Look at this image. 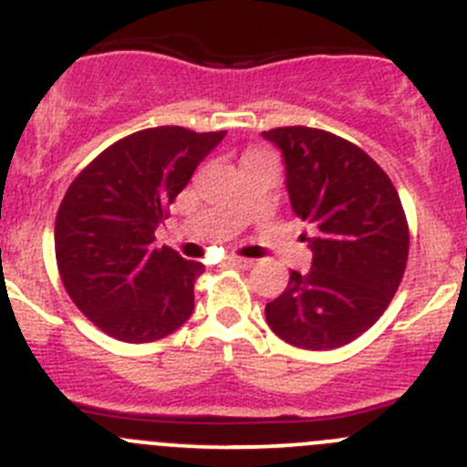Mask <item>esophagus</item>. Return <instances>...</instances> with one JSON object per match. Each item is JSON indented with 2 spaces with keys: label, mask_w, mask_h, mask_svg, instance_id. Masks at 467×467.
<instances>
[{
  "label": "esophagus",
  "mask_w": 467,
  "mask_h": 467,
  "mask_svg": "<svg viewBox=\"0 0 467 467\" xmlns=\"http://www.w3.org/2000/svg\"><path fill=\"white\" fill-rule=\"evenodd\" d=\"M228 265L237 266V269H251L253 260H246V257H228Z\"/></svg>",
  "instance_id": "esophagus-1"
}]
</instances>
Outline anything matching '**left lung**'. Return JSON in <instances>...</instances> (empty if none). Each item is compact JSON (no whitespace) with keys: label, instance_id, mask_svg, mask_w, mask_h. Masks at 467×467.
Returning <instances> with one entry per match:
<instances>
[{"label":"left lung","instance_id":"8db88e82","mask_svg":"<svg viewBox=\"0 0 467 467\" xmlns=\"http://www.w3.org/2000/svg\"><path fill=\"white\" fill-rule=\"evenodd\" d=\"M283 155L285 189L310 233L307 274L292 271L266 303V324L298 348L354 342L395 296L409 260V225L397 189L354 143L312 128L262 132Z\"/></svg>","mask_w":467,"mask_h":467}]
</instances>
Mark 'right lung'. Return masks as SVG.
I'll return each mask as SVG.
<instances>
[{
  "instance_id": "add662e5",
  "label": "right lung",
  "mask_w": 467,
  "mask_h": 467,
  "mask_svg": "<svg viewBox=\"0 0 467 467\" xmlns=\"http://www.w3.org/2000/svg\"><path fill=\"white\" fill-rule=\"evenodd\" d=\"M225 132L152 128L95 157L63 196L54 225L58 274L75 306L120 342H155L193 312L202 262L157 246L166 207Z\"/></svg>"
}]
</instances>
